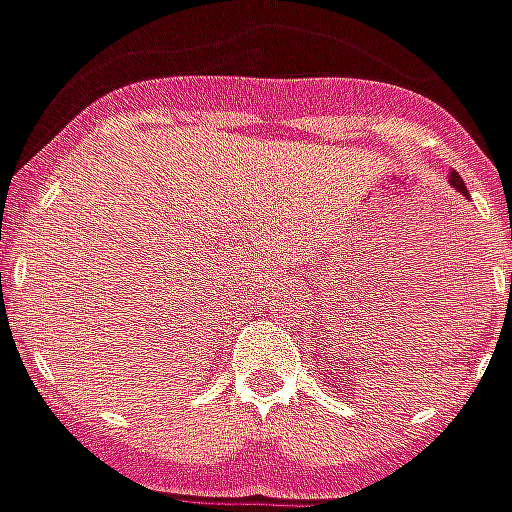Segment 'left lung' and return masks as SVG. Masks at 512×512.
Segmentation results:
<instances>
[{
    "instance_id": "obj_1",
    "label": "left lung",
    "mask_w": 512,
    "mask_h": 512,
    "mask_svg": "<svg viewBox=\"0 0 512 512\" xmlns=\"http://www.w3.org/2000/svg\"><path fill=\"white\" fill-rule=\"evenodd\" d=\"M449 182H452V188H455V191H460V194H463V196H468L466 182H463V177H460L457 171H452V174H449Z\"/></svg>"
}]
</instances>
